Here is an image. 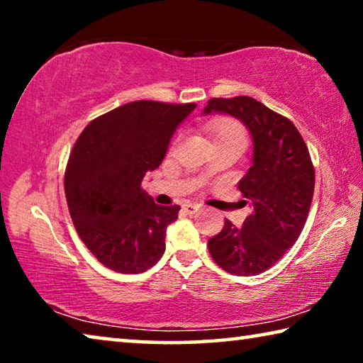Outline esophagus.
I'll use <instances>...</instances> for the list:
<instances>
[{
  "instance_id": "esophagus-1",
  "label": "esophagus",
  "mask_w": 363,
  "mask_h": 363,
  "mask_svg": "<svg viewBox=\"0 0 363 363\" xmlns=\"http://www.w3.org/2000/svg\"><path fill=\"white\" fill-rule=\"evenodd\" d=\"M182 210L189 213V214H194L200 210V205H195V203H184L182 205Z\"/></svg>"
}]
</instances>
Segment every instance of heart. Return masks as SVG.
Segmentation results:
<instances>
[{"instance_id": "b5f03b06", "label": "heart", "mask_w": 363, "mask_h": 363, "mask_svg": "<svg viewBox=\"0 0 363 363\" xmlns=\"http://www.w3.org/2000/svg\"><path fill=\"white\" fill-rule=\"evenodd\" d=\"M206 130L210 133L214 143H238L245 144L247 133L242 123L233 118H218L206 125Z\"/></svg>"}]
</instances>
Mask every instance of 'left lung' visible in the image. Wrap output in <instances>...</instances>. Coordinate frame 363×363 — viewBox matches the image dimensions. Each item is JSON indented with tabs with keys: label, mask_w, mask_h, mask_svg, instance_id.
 <instances>
[{
	"label": "left lung",
	"mask_w": 363,
	"mask_h": 363,
	"mask_svg": "<svg viewBox=\"0 0 363 363\" xmlns=\"http://www.w3.org/2000/svg\"><path fill=\"white\" fill-rule=\"evenodd\" d=\"M210 113L235 116L251 134L253 164L238 189L253 211L242 227L225 219L208 250L225 272L259 275L298 240L314 196L315 171L296 126L253 97H214L203 108V115Z\"/></svg>",
	"instance_id": "left-lung-1"
}]
</instances>
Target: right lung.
<instances>
[{
	"label": "right lung",
	"mask_w": 363,
	"mask_h": 363,
	"mask_svg": "<svg viewBox=\"0 0 363 363\" xmlns=\"http://www.w3.org/2000/svg\"><path fill=\"white\" fill-rule=\"evenodd\" d=\"M195 107L125 104L91 121L73 145L64 179L70 216L86 248L115 272H145L164 253L167 227L181 206L157 205L140 184Z\"/></svg>",
	"instance_id": "1"
}]
</instances>
